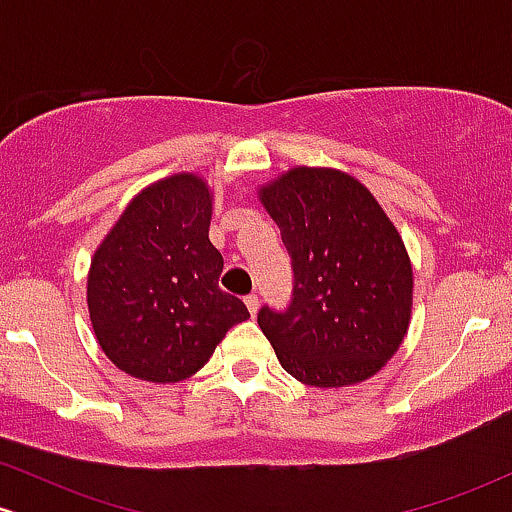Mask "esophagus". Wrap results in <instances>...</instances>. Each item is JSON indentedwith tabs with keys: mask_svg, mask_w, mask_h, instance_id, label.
Masks as SVG:
<instances>
[{
	"mask_svg": "<svg viewBox=\"0 0 512 512\" xmlns=\"http://www.w3.org/2000/svg\"><path fill=\"white\" fill-rule=\"evenodd\" d=\"M245 305H248L250 315H255L257 308H260V298H257L255 293H250V296H245Z\"/></svg>",
	"mask_w": 512,
	"mask_h": 512,
	"instance_id": "1",
	"label": "esophagus"
}]
</instances>
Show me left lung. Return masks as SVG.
Listing matches in <instances>:
<instances>
[{"label": "left lung", "mask_w": 512, "mask_h": 512, "mask_svg": "<svg viewBox=\"0 0 512 512\" xmlns=\"http://www.w3.org/2000/svg\"><path fill=\"white\" fill-rule=\"evenodd\" d=\"M260 199L291 257L284 310L257 322L286 373L315 387H344L378 373L409 327L411 264L397 228L356 178L293 168Z\"/></svg>", "instance_id": "8db88e82"}]
</instances>
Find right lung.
I'll return each mask as SVG.
<instances>
[{
	"label": "right lung",
	"instance_id": "add662e5",
	"mask_svg": "<svg viewBox=\"0 0 512 512\" xmlns=\"http://www.w3.org/2000/svg\"><path fill=\"white\" fill-rule=\"evenodd\" d=\"M207 182L180 173L129 202L96 250L88 313L98 344L117 368L149 383L197 373L216 344L250 313L219 289L221 252L209 240Z\"/></svg>",
	"mask_w": 512,
	"mask_h": 512
}]
</instances>
